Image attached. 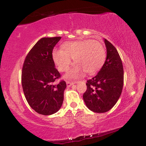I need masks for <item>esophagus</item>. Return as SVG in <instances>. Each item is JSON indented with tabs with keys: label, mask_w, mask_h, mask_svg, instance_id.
I'll return each mask as SVG.
<instances>
[{
	"label": "esophagus",
	"mask_w": 146,
	"mask_h": 146,
	"mask_svg": "<svg viewBox=\"0 0 146 146\" xmlns=\"http://www.w3.org/2000/svg\"><path fill=\"white\" fill-rule=\"evenodd\" d=\"M74 84H75V82H69V81L66 82V85H67V86H68V87L71 86L72 85H73Z\"/></svg>",
	"instance_id": "obj_1"
}]
</instances>
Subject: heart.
<instances>
[{
    "label": "heart",
    "mask_w": 146,
    "mask_h": 146,
    "mask_svg": "<svg viewBox=\"0 0 146 146\" xmlns=\"http://www.w3.org/2000/svg\"><path fill=\"white\" fill-rule=\"evenodd\" d=\"M74 59V68L66 75V79L75 80L82 76L86 71L92 75L101 69L106 60V51L100 42L91 39L66 42L62 49L55 48L52 58L60 72H66Z\"/></svg>",
    "instance_id": "1"
}]
</instances>
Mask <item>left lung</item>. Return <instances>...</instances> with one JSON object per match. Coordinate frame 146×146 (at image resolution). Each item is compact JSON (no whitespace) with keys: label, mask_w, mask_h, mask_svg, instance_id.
<instances>
[{"label":"left lung","mask_w":146,"mask_h":146,"mask_svg":"<svg viewBox=\"0 0 146 146\" xmlns=\"http://www.w3.org/2000/svg\"><path fill=\"white\" fill-rule=\"evenodd\" d=\"M106 59L98 73L88 80L83 99L88 108L98 113H106L118 101L123 85V68L116 48L104 39Z\"/></svg>","instance_id":"left-lung-1"}]
</instances>
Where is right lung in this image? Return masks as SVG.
Masks as SVG:
<instances>
[{
    "instance_id": "1",
    "label": "right lung",
    "mask_w": 146,
    "mask_h": 146,
    "mask_svg": "<svg viewBox=\"0 0 146 146\" xmlns=\"http://www.w3.org/2000/svg\"><path fill=\"white\" fill-rule=\"evenodd\" d=\"M61 37L42 38L30 50L22 71V86L27 101L38 113L50 115L60 110L66 84H56L60 73L52 58L54 46Z\"/></svg>"
}]
</instances>
